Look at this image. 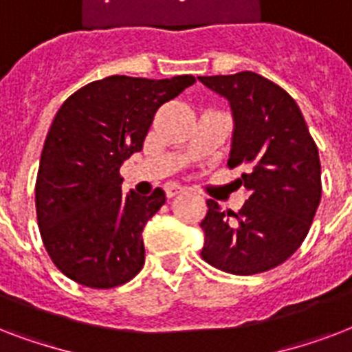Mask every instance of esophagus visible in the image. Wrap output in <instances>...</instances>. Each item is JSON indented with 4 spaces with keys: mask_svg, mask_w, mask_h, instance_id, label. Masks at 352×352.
<instances>
[{
    "mask_svg": "<svg viewBox=\"0 0 352 352\" xmlns=\"http://www.w3.org/2000/svg\"><path fill=\"white\" fill-rule=\"evenodd\" d=\"M166 195L168 197H175V195H179V193H182L186 188L181 186V184H177V182H170V184H166Z\"/></svg>",
    "mask_w": 352,
    "mask_h": 352,
    "instance_id": "1",
    "label": "esophagus"
}]
</instances>
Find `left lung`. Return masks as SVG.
I'll use <instances>...</instances> for the list:
<instances>
[{"label":"left lung","mask_w":352,"mask_h":352,"mask_svg":"<svg viewBox=\"0 0 352 352\" xmlns=\"http://www.w3.org/2000/svg\"><path fill=\"white\" fill-rule=\"evenodd\" d=\"M225 96L234 117L228 166H245L237 179L248 199L239 212H223L208 199L201 221V256L212 267L252 276L278 267L309 234L322 199V166L294 98L261 74L199 76Z\"/></svg>","instance_id":"8db88e82"}]
</instances>
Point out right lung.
Returning a JSON list of instances; mask_svg holds the SVG:
<instances>
[{
  "label": "right lung",
  "instance_id": "obj_1",
  "mask_svg": "<svg viewBox=\"0 0 352 352\" xmlns=\"http://www.w3.org/2000/svg\"><path fill=\"white\" fill-rule=\"evenodd\" d=\"M193 84L192 74H115L84 85L58 109L41 151L36 215L47 254L69 279L113 289L140 272L142 230L166 193L124 195L120 166L142 149L157 109Z\"/></svg>",
  "mask_w": 352,
  "mask_h": 352
}]
</instances>
